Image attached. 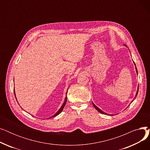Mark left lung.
I'll list each match as a JSON object with an SVG mask.
<instances>
[{"label": "left lung", "mask_w": 150, "mask_h": 150, "mask_svg": "<svg viewBox=\"0 0 150 150\" xmlns=\"http://www.w3.org/2000/svg\"><path fill=\"white\" fill-rule=\"evenodd\" d=\"M134 64H135V63H134ZM136 72H137V68H136ZM138 91H139V88H138V89H137V93H136V96H137V93H138ZM92 104H93V106H94V108H95L97 111L99 112H100V113H101V114H107L106 113H105V112H104L103 111H102L101 109H100L98 107H97L95 105H94L93 103H92ZM108 115H109V114H108Z\"/></svg>", "instance_id": "1"}]
</instances>
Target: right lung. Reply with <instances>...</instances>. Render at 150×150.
<instances>
[{
	"mask_svg": "<svg viewBox=\"0 0 150 150\" xmlns=\"http://www.w3.org/2000/svg\"><path fill=\"white\" fill-rule=\"evenodd\" d=\"M14 96H15V98H16V94H15V92H14ZM67 94V93H66ZM66 101H67V97H66V98H65V100H64V103L62 104V106H61V108L58 110V111L54 115H53L52 117H55V116H57V115H58V114H59L61 112V111H62V109H63V108H64V106H65V105H66ZM50 117V118L51 117Z\"/></svg>",
	"mask_w": 150,
	"mask_h": 150,
	"instance_id": "obj_1",
	"label": "right lung"
}]
</instances>
